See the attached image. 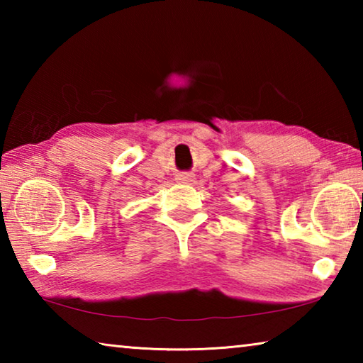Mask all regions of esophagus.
I'll use <instances>...</instances> for the list:
<instances>
[{
  "mask_svg": "<svg viewBox=\"0 0 363 363\" xmlns=\"http://www.w3.org/2000/svg\"><path fill=\"white\" fill-rule=\"evenodd\" d=\"M176 181H177V182H184V184H189V182L194 181V174H189V173L177 174V176H176Z\"/></svg>",
  "mask_w": 363,
  "mask_h": 363,
  "instance_id": "1",
  "label": "esophagus"
}]
</instances>
